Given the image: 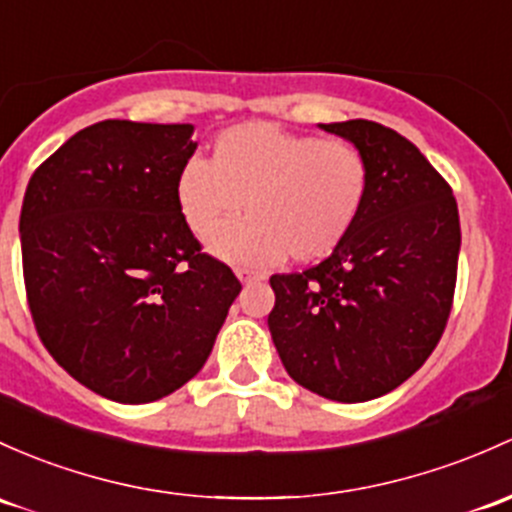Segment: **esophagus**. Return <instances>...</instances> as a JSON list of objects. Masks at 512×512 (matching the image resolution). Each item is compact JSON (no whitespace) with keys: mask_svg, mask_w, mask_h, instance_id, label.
Segmentation results:
<instances>
[{"mask_svg":"<svg viewBox=\"0 0 512 512\" xmlns=\"http://www.w3.org/2000/svg\"><path fill=\"white\" fill-rule=\"evenodd\" d=\"M235 274H238V279H240L242 284H252V282H260V279H262L260 274L250 272V270H238Z\"/></svg>","mask_w":512,"mask_h":512,"instance_id":"esophagus-1","label":"esophagus"}]
</instances>
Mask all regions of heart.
Returning <instances> with one entry per match:
<instances>
[{
  "label": "heart",
  "instance_id": "obj_1",
  "mask_svg": "<svg viewBox=\"0 0 512 512\" xmlns=\"http://www.w3.org/2000/svg\"><path fill=\"white\" fill-rule=\"evenodd\" d=\"M370 193L365 154L343 139L294 134L272 122H245L220 132L211 161L191 157L176 174V208L215 257L270 267L284 257L319 262L346 242Z\"/></svg>",
  "mask_w": 512,
  "mask_h": 512
}]
</instances>
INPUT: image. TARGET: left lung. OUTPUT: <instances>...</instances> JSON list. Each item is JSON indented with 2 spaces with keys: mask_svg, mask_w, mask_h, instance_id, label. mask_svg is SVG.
<instances>
[{
  "mask_svg": "<svg viewBox=\"0 0 512 512\" xmlns=\"http://www.w3.org/2000/svg\"><path fill=\"white\" fill-rule=\"evenodd\" d=\"M370 164L363 213L336 252L301 274H274L272 341L294 383L336 402L387 395L437 348L459 265L449 184L395 129L319 125Z\"/></svg>",
  "mask_w": 512,
  "mask_h": 512,
  "instance_id": "left-lung-1",
  "label": "left lung"
}]
</instances>
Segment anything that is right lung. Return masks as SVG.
I'll list each match as a JSON object with an SVG mask.
<instances>
[{
	"mask_svg": "<svg viewBox=\"0 0 512 512\" xmlns=\"http://www.w3.org/2000/svg\"><path fill=\"white\" fill-rule=\"evenodd\" d=\"M193 125L105 120L73 134L31 176L19 235L43 346L78 383L142 405L186 385L240 294L203 255L174 184Z\"/></svg>",
	"mask_w": 512,
	"mask_h": 512,
	"instance_id": "add662e5",
	"label": "right lung"
}]
</instances>
